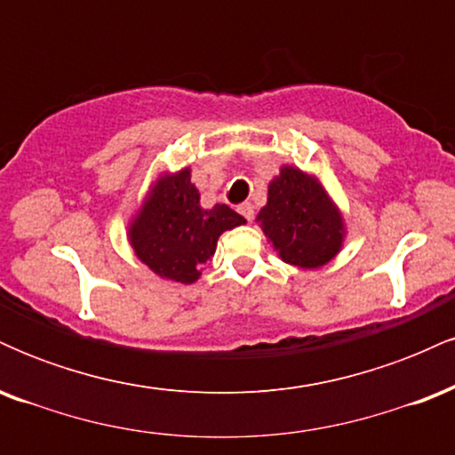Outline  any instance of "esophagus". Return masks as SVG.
<instances>
[{
    "instance_id": "obj_1",
    "label": "esophagus",
    "mask_w": 455,
    "mask_h": 455,
    "mask_svg": "<svg viewBox=\"0 0 455 455\" xmlns=\"http://www.w3.org/2000/svg\"><path fill=\"white\" fill-rule=\"evenodd\" d=\"M237 210H239V213H242V216L248 222L254 220V205H252V203H242V205H239Z\"/></svg>"
}]
</instances>
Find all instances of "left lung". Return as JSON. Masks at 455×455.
I'll return each instance as SVG.
<instances>
[{"label": "left lung", "mask_w": 455, "mask_h": 455, "mask_svg": "<svg viewBox=\"0 0 455 455\" xmlns=\"http://www.w3.org/2000/svg\"><path fill=\"white\" fill-rule=\"evenodd\" d=\"M257 222L284 263L316 269L340 252L344 220L315 175L282 166L269 181L267 205Z\"/></svg>", "instance_id": "1"}]
</instances>
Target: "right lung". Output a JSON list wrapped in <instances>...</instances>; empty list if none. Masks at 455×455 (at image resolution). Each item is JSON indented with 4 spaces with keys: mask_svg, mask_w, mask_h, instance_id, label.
Instances as JSON below:
<instances>
[{
    "mask_svg": "<svg viewBox=\"0 0 455 455\" xmlns=\"http://www.w3.org/2000/svg\"><path fill=\"white\" fill-rule=\"evenodd\" d=\"M245 220L228 205L203 210L190 169L164 173L130 222L134 254L160 278L192 284L216 252L218 237Z\"/></svg>",
    "mask_w": 455,
    "mask_h": 455,
    "instance_id": "obj_1",
    "label": "right lung"
}]
</instances>
